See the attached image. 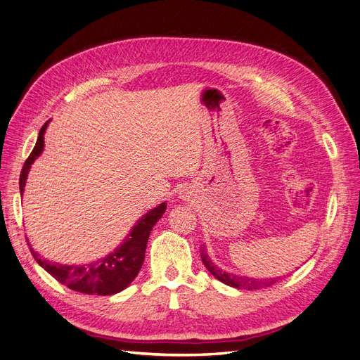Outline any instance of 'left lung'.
I'll list each match as a JSON object with an SVG mask.
<instances>
[{"mask_svg": "<svg viewBox=\"0 0 360 360\" xmlns=\"http://www.w3.org/2000/svg\"><path fill=\"white\" fill-rule=\"evenodd\" d=\"M201 259L202 264L205 266V269L210 271V274L219 279L224 284L238 288V290H258V288H264V287H270L274 285L275 282L278 281V278H271V279H255V278H248V276H238L234 274H228V271H224L222 269L217 267L213 261L210 259L209 254H207L205 248H201Z\"/></svg>", "mask_w": 360, "mask_h": 360, "instance_id": "1", "label": "left lung"}]
</instances>
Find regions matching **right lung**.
Here are the masks:
<instances>
[{
	"instance_id": "1",
	"label": "right lung",
	"mask_w": 360,
	"mask_h": 360,
	"mask_svg": "<svg viewBox=\"0 0 360 360\" xmlns=\"http://www.w3.org/2000/svg\"><path fill=\"white\" fill-rule=\"evenodd\" d=\"M48 123L49 122L41 126L37 136V143L34 148H32L28 159L25 160L22 171H20V195L24 193V186L31 163L36 160L37 156H40L43 147H45V139H43V136H45ZM165 209L167 204L162 202L155 207L153 210H150L134 225L132 231L126 236L122 245L114 252L106 255L102 259L93 261V263L81 266H66L51 263V261L45 258H39L34 249H31V254L52 278H56L60 284L69 287L70 290L84 294H96V296H111V294L120 292L129 287L130 282L139 274V269L144 263L146 248L151 228L160 219Z\"/></svg>"
}]
</instances>
